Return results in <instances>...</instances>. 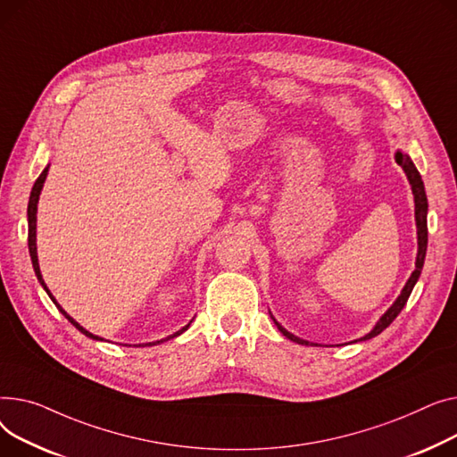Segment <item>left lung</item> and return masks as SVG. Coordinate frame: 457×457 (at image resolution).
<instances>
[{
    "label": "left lung",
    "mask_w": 457,
    "mask_h": 457,
    "mask_svg": "<svg viewBox=\"0 0 457 457\" xmlns=\"http://www.w3.org/2000/svg\"><path fill=\"white\" fill-rule=\"evenodd\" d=\"M395 160H396V164H398L402 170H404V173H406V177H408V180H410V184H411V192H413V199H415V223H417V244H419L417 260H415V271H413L411 277L408 278L404 289L400 291L398 299L393 303V306L380 317L378 323L374 325V328H372L369 334H365L363 337H360V341H365V339H370V337H374V336L382 334V332L393 323V320L396 319V315L402 312V308L406 306V303H408V299H410V295H411V291H413V287H415V284H417V280H419V277H420L422 265H424V256H426V247H428V225H426L428 199H426V192H424V182H422L420 173L417 171L415 164L411 162V158H410L406 153H402V151L398 149V151L395 153ZM271 317H273V315H271ZM273 320H275L277 328H278L287 339H291V341H295V343H299V345H310V341L301 339V337H297V336H293L291 332H287L275 317H273Z\"/></svg>",
    "instance_id": "1"
}]
</instances>
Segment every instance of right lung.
<instances>
[{"label":"right lung","mask_w":457,"mask_h":457,"mask_svg":"<svg viewBox=\"0 0 457 457\" xmlns=\"http://www.w3.org/2000/svg\"><path fill=\"white\" fill-rule=\"evenodd\" d=\"M47 170H49V164L44 168V171L40 173V177L37 179V182H35V186H33V190H31V197H29V206H27V221H29V254H31V262H33V270H35V275H37V278H38V282L42 284V287L46 289V293L49 295L51 297V301L55 303V306L59 308V312L70 320V323L80 332V334H85L87 337H90V339H97V341H103V337H99V336H94L92 332H88L87 328H83L80 327L77 320L73 319V317H70L64 310H62V306L55 301V297H53L51 295V291L47 289V286H46V282H44V278H42V273H40V265H38V256H37V204H38V199H40V192H42V186H44V182H46V177H47ZM192 323V320H190ZM190 323H187L186 327H182L179 332H175L173 336H168L166 339H160V341H153V343H145V345H158V343H162V341H168V339H171V337H177V336H180L184 330H187V327H190Z\"/></svg>","instance_id":"add662e5"}]
</instances>
